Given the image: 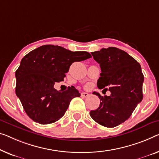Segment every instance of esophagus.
I'll list each match as a JSON object with an SVG mask.
<instances>
[{"label":"esophagus","instance_id":"34e87169","mask_svg":"<svg viewBox=\"0 0 159 159\" xmlns=\"http://www.w3.org/2000/svg\"><path fill=\"white\" fill-rule=\"evenodd\" d=\"M89 96V94L88 93H86V92H83V93H81V96L85 97V98H86V97H88Z\"/></svg>","mask_w":159,"mask_h":159}]
</instances>
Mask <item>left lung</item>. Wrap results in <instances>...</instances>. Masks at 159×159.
<instances>
[{"instance_id":"left-lung-1","label":"left lung","mask_w":159,"mask_h":159,"mask_svg":"<svg viewBox=\"0 0 159 159\" xmlns=\"http://www.w3.org/2000/svg\"><path fill=\"white\" fill-rule=\"evenodd\" d=\"M91 54L101 69L97 86L99 89L108 86L111 95L102 96L93 92L100 99V105L91 111L90 116L101 125L116 127L131 116L143 99L144 76L141 65L126 52L115 47Z\"/></svg>"}]
</instances>
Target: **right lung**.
<instances>
[{"label":"right lung","instance_id":"right-lung-1","mask_svg":"<svg viewBox=\"0 0 159 159\" xmlns=\"http://www.w3.org/2000/svg\"><path fill=\"white\" fill-rule=\"evenodd\" d=\"M89 58L86 51L73 52L53 45L39 47L23 57L16 71V93L28 116L41 124L60 119L70 101L80 93L73 86L57 91L54 84L63 81L73 63Z\"/></svg>","mask_w":159,"mask_h":159}]
</instances>
